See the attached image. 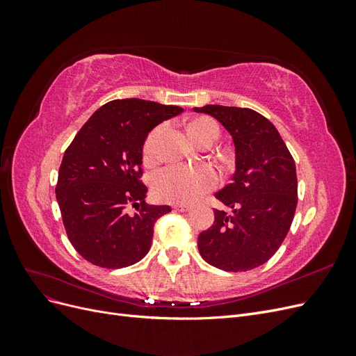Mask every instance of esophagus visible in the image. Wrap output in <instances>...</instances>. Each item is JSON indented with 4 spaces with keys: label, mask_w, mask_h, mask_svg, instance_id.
Here are the masks:
<instances>
[{
    "label": "esophagus",
    "mask_w": 356,
    "mask_h": 356,
    "mask_svg": "<svg viewBox=\"0 0 356 356\" xmlns=\"http://www.w3.org/2000/svg\"><path fill=\"white\" fill-rule=\"evenodd\" d=\"M172 209L178 211V212H187L191 209V207L190 204H184V203H175V204H172Z\"/></svg>",
    "instance_id": "esophagus-1"
}]
</instances>
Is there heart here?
<instances>
[{
	"mask_svg": "<svg viewBox=\"0 0 356 356\" xmlns=\"http://www.w3.org/2000/svg\"><path fill=\"white\" fill-rule=\"evenodd\" d=\"M163 127L159 126L148 134L144 147L143 157L148 165L157 160V143ZM188 132L196 143L204 136L220 134V129L213 120L208 117H200L188 124ZM220 177L212 166L197 165H172L159 170L153 177V193L159 200L170 203H193L199 200L207 193L218 186Z\"/></svg>",
	"mask_w": 356,
	"mask_h": 356,
	"instance_id": "heart-1",
	"label": "heart"
}]
</instances>
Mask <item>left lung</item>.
<instances>
[{"mask_svg":"<svg viewBox=\"0 0 356 356\" xmlns=\"http://www.w3.org/2000/svg\"><path fill=\"white\" fill-rule=\"evenodd\" d=\"M227 129L236 149L232 182L215 193L232 213L215 209L213 224L199 234V252L225 272L264 264L282 245L297 207L296 163L277 129L251 108L204 105Z\"/></svg>","mask_w":356,"mask_h":356,"instance_id":"1","label":"left lung"}]
</instances>
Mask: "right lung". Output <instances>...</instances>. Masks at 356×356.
Here are the masks:
<instances>
[{
	"mask_svg": "<svg viewBox=\"0 0 356 356\" xmlns=\"http://www.w3.org/2000/svg\"><path fill=\"white\" fill-rule=\"evenodd\" d=\"M179 113L177 105L115 99L96 110L72 139L59 168L56 199L68 239L84 260L122 268L149 251L154 222L170 207L144 200L143 147L152 129Z\"/></svg>",
	"mask_w": 356,
	"mask_h": 356,
	"instance_id": "right-lung-1",
	"label": "right lung"
}]
</instances>
